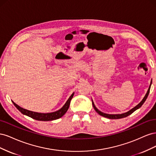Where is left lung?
Wrapping results in <instances>:
<instances>
[{"instance_id":"left-lung-1","label":"left lung","mask_w":156,"mask_h":156,"mask_svg":"<svg viewBox=\"0 0 156 156\" xmlns=\"http://www.w3.org/2000/svg\"><path fill=\"white\" fill-rule=\"evenodd\" d=\"M151 84H152V81H151L150 83V87L148 89V91L147 92H146V95L144 96V98L142 100V101H141L138 105H136L135 107H134L133 108H132L131 110H129V111H127L126 112H124V113H122V114H116V115H109V114H107V113H104L103 112L101 111H100V110H98V108H96V107L95 106V105H94V103L93 102V100H92V105H93V107L94 109H95V111L98 113L99 115L103 116V117H105V118H107V119H122V118H125L127 116L130 115L131 114H132L134 111H135L136 110H137L138 108H139L141 106H142L143 105V103L145 102L146 98H148V96L149 94V92H150V87H151Z\"/></svg>"}]
</instances>
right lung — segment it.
<instances>
[{"instance_id": "add662e5", "label": "right lung", "mask_w": 156, "mask_h": 156, "mask_svg": "<svg viewBox=\"0 0 156 156\" xmlns=\"http://www.w3.org/2000/svg\"><path fill=\"white\" fill-rule=\"evenodd\" d=\"M73 95H74V92L70 96V97L68 98V100H67L64 106L61 108H60L59 110L53 112H48V113H41V112H36L34 111H29L27 109H25V108L21 107L20 106H19L13 101L12 102L13 103V105H15V107L23 115L29 116L32 118V119H35L36 120L51 121V120H54L60 119V118L62 117L65 113L67 112L69 107L71 100H72V98L73 97Z\"/></svg>"}]
</instances>
